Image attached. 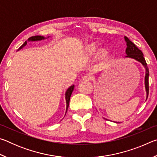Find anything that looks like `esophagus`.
Instances as JSON below:
<instances>
[{"label": "esophagus", "mask_w": 157, "mask_h": 157, "mask_svg": "<svg viewBox=\"0 0 157 157\" xmlns=\"http://www.w3.org/2000/svg\"><path fill=\"white\" fill-rule=\"evenodd\" d=\"M91 76L89 75H86L82 78V80H84L85 82H88L89 80H91Z\"/></svg>", "instance_id": "obj_1"}]
</instances>
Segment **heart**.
<instances>
[{"instance_id":"1","label":"heart","mask_w":157,"mask_h":157,"mask_svg":"<svg viewBox=\"0 0 157 157\" xmlns=\"http://www.w3.org/2000/svg\"><path fill=\"white\" fill-rule=\"evenodd\" d=\"M90 51H91V52H94V47H91V48H90Z\"/></svg>"}]
</instances>
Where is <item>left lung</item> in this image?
Listing matches in <instances>:
<instances>
[{"label":"left lung","instance_id":"obj_1","mask_svg":"<svg viewBox=\"0 0 157 157\" xmlns=\"http://www.w3.org/2000/svg\"><path fill=\"white\" fill-rule=\"evenodd\" d=\"M124 40L127 44V48L125 50V52L127 55L125 57H129L132 58V59H134L135 60L138 61L140 63H141V64L144 66L145 69V87L146 90V94H147V98H146V100L148 97V94H149V69L147 66V63L145 62V58L143 57V54L141 52V50H139L138 48L136 46L134 43L129 40V39L127 38V36H124Z\"/></svg>","mask_w":157,"mask_h":157}]
</instances>
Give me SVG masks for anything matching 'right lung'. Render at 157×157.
<instances>
[{
    "mask_svg": "<svg viewBox=\"0 0 157 157\" xmlns=\"http://www.w3.org/2000/svg\"><path fill=\"white\" fill-rule=\"evenodd\" d=\"M49 36H48L47 38H48ZM47 38H45L44 36H39V35H36V36H31L29 38L27 41H41V40H44L45 39H47ZM27 41H25L24 42V44H23L22 46H21L19 48H18L17 50H19L21 48H23V47L25 46L26 45H27ZM74 87L75 86L74 85H72V86H71L69 88L66 90V94H65V98H66V113L67 112V110H68V106H69V102H70V98L71 96V94H72V92L74 89ZM66 115V114H65Z\"/></svg>",
    "mask_w": 157,
    "mask_h": 157,
    "instance_id": "add662e5",
    "label": "right lung"
}]
</instances>
